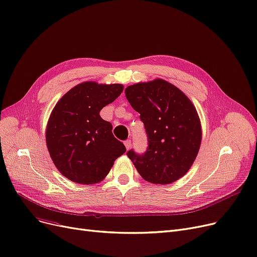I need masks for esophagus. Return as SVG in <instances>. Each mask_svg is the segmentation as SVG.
Listing matches in <instances>:
<instances>
[{"instance_id":"obj_1","label":"esophagus","mask_w":257,"mask_h":257,"mask_svg":"<svg viewBox=\"0 0 257 257\" xmlns=\"http://www.w3.org/2000/svg\"><path fill=\"white\" fill-rule=\"evenodd\" d=\"M124 144H125V146H126V149H127V150H129V149L131 148V140H126V141L124 142Z\"/></svg>"}]
</instances>
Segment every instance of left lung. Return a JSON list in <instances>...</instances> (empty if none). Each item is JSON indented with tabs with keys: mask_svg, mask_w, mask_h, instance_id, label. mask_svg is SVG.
Wrapping results in <instances>:
<instances>
[{
	"mask_svg": "<svg viewBox=\"0 0 257 257\" xmlns=\"http://www.w3.org/2000/svg\"><path fill=\"white\" fill-rule=\"evenodd\" d=\"M125 94L141 114L148 147L127 152L141 176L149 183L168 185L187 173L202 141L196 109L178 88L158 79L128 86Z\"/></svg>",
	"mask_w": 257,
	"mask_h": 257,
	"instance_id": "obj_1",
	"label": "left lung"
}]
</instances>
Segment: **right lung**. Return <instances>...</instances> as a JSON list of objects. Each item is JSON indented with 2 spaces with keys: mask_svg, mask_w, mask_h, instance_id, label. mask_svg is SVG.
<instances>
[{
  "mask_svg": "<svg viewBox=\"0 0 257 257\" xmlns=\"http://www.w3.org/2000/svg\"><path fill=\"white\" fill-rule=\"evenodd\" d=\"M120 84L85 82L73 87L53 108L46 130L51 159L68 180L83 185L101 182L126 152L101 110L121 93Z\"/></svg>",
  "mask_w": 257,
  "mask_h": 257,
  "instance_id": "add662e5",
  "label": "right lung"
}]
</instances>
